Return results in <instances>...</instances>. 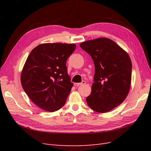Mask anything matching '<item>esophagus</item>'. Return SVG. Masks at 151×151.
<instances>
[{
	"label": "esophagus",
	"mask_w": 151,
	"mask_h": 151,
	"mask_svg": "<svg viewBox=\"0 0 151 151\" xmlns=\"http://www.w3.org/2000/svg\"><path fill=\"white\" fill-rule=\"evenodd\" d=\"M85 84H86V81H82V83H74V86H79L81 85H84Z\"/></svg>",
	"instance_id": "obj_1"
}]
</instances>
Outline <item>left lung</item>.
Segmentation results:
<instances>
[{
  "label": "left lung",
  "instance_id": "obj_1",
  "mask_svg": "<svg viewBox=\"0 0 151 151\" xmlns=\"http://www.w3.org/2000/svg\"><path fill=\"white\" fill-rule=\"evenodd\" d=\"M94 63V83L86 98L98 113H106L120 105L129 93L132 62L128 53L113 40L99 38L80 44Z\"/></svg>",
  "mask_w": 151,
  "mask_h": 151
}]
</instances>
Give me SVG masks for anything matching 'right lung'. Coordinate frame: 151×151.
<instances>
[{
    "label": "right lung",
    "mask_w": 151,
    "mask_h": 151,
    "mask_svg": "<svg viewBox=\"0 0 151 151\" xmlns=\"http://www.w3.org/2000/svg\"><path fill=\"white\" fill-rule=\"evenodd\" d=\"M74 43H43L31 52L22 68V88L35 104L53 112L65 104L73 86L66 62L74 52Z\"/></svg>",
    "instance_id": "obj_1"
}]
</instances>
